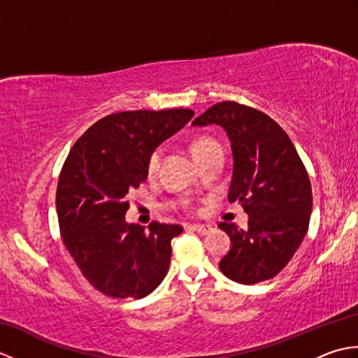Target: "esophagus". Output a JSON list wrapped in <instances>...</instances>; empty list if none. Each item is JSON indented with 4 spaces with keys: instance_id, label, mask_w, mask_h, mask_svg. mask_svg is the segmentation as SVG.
Returning a JSON list of instances; mask_svg holds the SVG:
<instances>
[{
    "instance_id": "esophagus-1",
    "label": "esophagus",
    "mask_w": 358,
    "mask_h": 358,
    "mask_svg": "<svg viewBox=\"0 0 358 358\" xmlns=\"http://www.w3.org/2000/svg\"><path fill=\"white\" fill-rule=\"evenodd\" d=\"M192 229L195 232H199L200 235H208L212 231V226H209V224H194Z\"/></svg>"
}]
</instances>
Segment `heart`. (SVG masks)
I'll return each instance as SVG.
<instances>
[{"label": "heart", "instance_id": "heart-1", "mask_svg": "<svg viewBox=\"0 0 358 358\" xmlns=\"http://www.w3.org/2000/svg\"><path fill=\"white\" fill-rule=\"evenodd\" d=\"M212 144H215V141L214 140H210V138H200V140H196V141H194L192 143V146H191V150H192V155L194 157H196L199 154H201L203 150H206L208 148H210ZM159 158H162V150H155L154 154L150 155V158H149V164H148V169H149V172H154L157 167H158V163H159Z\"/></svg>", "mask_w": 358, "mask_h": 358}]
</instances>
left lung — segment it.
Returning <instances> with one entry per match:
<instances>
[{"instance_id":"left-lung-1","label":"left lung","mask_w":358,"mask_h":358,"mask_svg":"<svg viewBox=\"0 0 358 358\" xmlns=\"http://www.w3.org/2000/svg\"><path fill=\"white\" fill-rule=\"evenodd\" d=\"M217 124L231 141L234 171L231 203L249 215L248 229L220 223L232 246L220 269L241 285L275 277L294 257L308 232L313 189L287 134L266 113L235 101L217 103L192 126Z\"/></svg>"}]
</instances>
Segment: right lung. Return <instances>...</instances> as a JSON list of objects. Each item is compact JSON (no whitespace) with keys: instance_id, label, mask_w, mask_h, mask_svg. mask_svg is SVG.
<instances>
[{"instance_id":"right-lung-1","label":"right lung","mask_w":358,"mask_h":358,"mask_svg":"<svg viewBox=\"0 0 358 358\" xmlns=\"http://www.w3.org/2000/svg\"><path fill=\"white\" fill-rule=\"evenodd\" d=\"M191 109L127 110L96 121L73 144L57 187L59 231L83 275L115 299H143L169 269L180 224L127 223V194L148 178L155 149L183 129Z\"/></svg>"}]
</instances>
